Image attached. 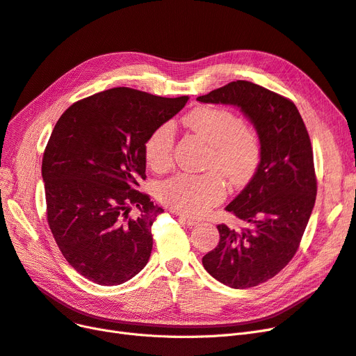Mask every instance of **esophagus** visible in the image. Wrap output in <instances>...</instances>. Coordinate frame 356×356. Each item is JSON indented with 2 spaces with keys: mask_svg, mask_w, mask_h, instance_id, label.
Here are the masks:
<instances>
[{
  "mask_svg": "<svg viewBox=\"0 0 356 356\" xmlns=\"http://www.w3.org/2000/svg\"><path fill=\"white\" fill-rule=\"evenodd\" d=\"M180 220L185 222V225H188V226H196V225H200V220L198 218H193V217H188V216H180Z\"/></svg>",
  "mask_w": 356,
  "mask_h": 356,
  "instance_id": "esophagus-1",
  "label": "esophagus"
}]
</instances>
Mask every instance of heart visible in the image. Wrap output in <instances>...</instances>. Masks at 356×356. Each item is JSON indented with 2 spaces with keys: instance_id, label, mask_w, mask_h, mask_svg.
Masks as SVG:
<instances>
[{
  "instance_id": "1",
  "label": "heart",
  "mask_w": 356,
  "mask_h": 356,
  "mask_svg": "<svg viewBox=\"0 0 356 356\" xmlns=\"http://www.w3.org/2000/svg\"><path fill=\"white\" fill-rule=\"evenodd\" d=\"M183 124L211 145L204 175L180 173L163 181L158 198L168 208L186 216H202L226 196L225 175L233 188H245L261 163V140L243 124L242 117L220 107H196L183 117ZM173 127L168 123L151 131L143 145L147 164L161 173L173 163Z\"/></svg>"
}]
</instances>
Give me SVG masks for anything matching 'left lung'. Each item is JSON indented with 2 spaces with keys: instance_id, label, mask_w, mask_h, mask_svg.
Listing matches in <instances>:
<instances>
[{
  "instance_id": "obj_1",
  "label": "left lung",
  "mask_w": 356,
  "mask_h": 356,
  "mask_svg": "<svg viewBox=\"0 0 356 356\" xmlns=\"http://www.w3.org/2000/svg\"><path fill=\"white\" fill-rule=\"evenodd\" d=\"M196 99L238 105L261 140L257 175L226 207L248 227L218 225L220 242L202 258L222 284L254 287L291 262L307 229L317 196L311 139L291 99L252 82H230Z\"/></svg>"
}]
</instances>
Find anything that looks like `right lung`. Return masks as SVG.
Here are the masks:
<instances>
[{
	"label": "right lung",
	"instance_id": "add662e5",
	"mask_svg": "<svg viewBox=\"0 0 356 356\" xmlns=\"http://www.w3.org/2000/svg\"><path fill=\"white\" fill-rule=\"evenodd\" d=\"M188 99L113 88L76 101L58 118L42 158L47 220L63 257L85 279L115 286L147 266L163 208L138 191L147 177L143 145Z\"/></svg>",
	"mask_w": 356,
	"mask_h": 356
}]
</instances>
